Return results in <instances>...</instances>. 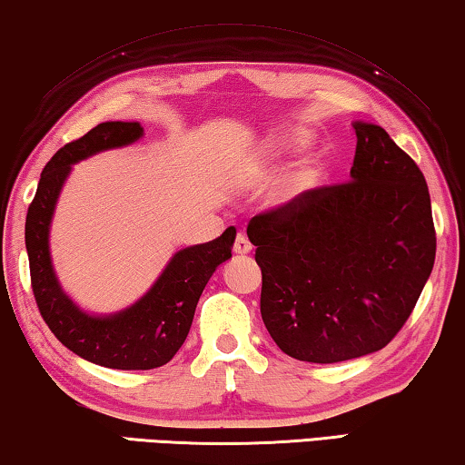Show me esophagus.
Wrapping results in <instances>:
<instances>
[{"label":"esophagus","instance_id":"obj_1","mask_svg":"<svg viewBox=\"0 0 465 465\" xmlns=\"http://www.w3.org/2000/svg\"><path fill=\"white\" fill-rule=\"evenodd\" d=\"M232 249H234V253H249V252H252V242H249L245 234L239 232L237 239H234Z\"/></svg>","mask_w":465,"mask_h":465}]
</instances>
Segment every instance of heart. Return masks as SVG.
Masks as SVG:
<instances>
[{
    "label": "heart",
    "mask_w": 465,
    "mask_h": 465,
    "mask_svg": "<svg viewBox=\"0 0 465 465\" xmlns=\"http://www.w3.org/2000/svg\"><path fill=\"white\" fill-rule=\"evenodd\" d=\"M297 145H302V141H299V139H297ZM312 183H313V174L307 173V174H302V176H299L297 187H299V189H305V187H310Z\"/></svg>",
    "instance_id": "obj_1"
}]
</instances>
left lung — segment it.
Segmentation results:
<instances>
[{
  "label": "left lung",
  "instance_id": "obj_1",
  "mask_svg": "<svg viewBox=\"0 0 465 465\" xmlns=\"http://www.w3.org/2000/svg\"><path fill=\"white\" fill-rule=\"evenodd\" d=\"M353 128L351 181L299 193L247 224L262 320L299 361L337 363L387 347L437 255L422 170L384 128Z\"/></svg>",
  "mask_w": 465,
  "mask_h": 465
}]
</instances>
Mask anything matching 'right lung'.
<instances>
[{
  "label": "right lung",
  "instance_id": "1",
  "mask_svg": "<svg viewBox=\"0 0 465 465\" xmlns=\"http://www.w3.org/2000/svg\"><path fill=\"white\" fill-rule=\"evenodd\" d=\"M143 134L139 123H104L55 152L43 168L26 212L25 241L35 302L49 331L83 360L114 370H152L173 360L187 339L199 297L232 253L234 226L223 237L178 252L141 302L108 318H93L64 295L49 260L47 234L70 163L102 149L123 147Z\"/></svg>",
  "mask_w": 465,
  "mask_h": 465
}]
</instances>
